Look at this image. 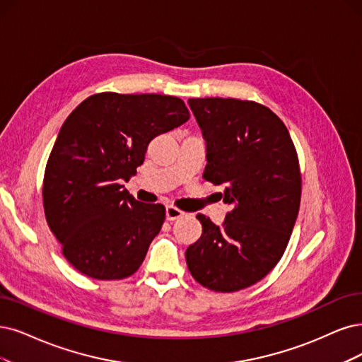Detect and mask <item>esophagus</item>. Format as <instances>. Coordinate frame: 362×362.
<instances>
[{"instance_id":"esophagus-1","label":"esophagus","mask_w":362,"mask_h":362,"mask_svg":"<svg viewBox=\"0 0 362 362\" xmlns=\"http://www.w3.org/2000/svg\"><path fill=\"white\" fill-rule=\"evenodd\" d=\"M183 215H185V213H183L182 210L176 209V207H173V206H167V207H165V218H167L168 221L179 219V218H182Z\"/></svg>"}]
</instances>
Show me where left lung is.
I'll return each instance as SVG.
<instances>
[{"label":"left lung","instance_id":"left-lung-1","mask_svg":"<svg viewBox=\"0 0 362 362\" xmlns=\"http://www.w3.org/2000/svg\"><path fill=\"white\" fill-rule=\"evenodd\" d=\"M206 140L203 177L223 185L231 210L222 225L198 213L203 234L186 249L199 285L235 292L255 285L282 258L301 199L298 156L270 109L235 98H189Z\"/></svg>","mask_w":362,"mask_h":362}]
</instances>
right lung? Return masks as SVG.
Segmentation results:
<instances>
[{
    "label": "right lung",
    "mask_w": 362,
    "mask_h": 362,
    "mask_svg": "<svg viewBox=\"0 0 362 362\" xmlns=\"http://www.w3.org/2000/svg\"><path fill=\"white\" fill-rule=\"evenodd\" d=\"M188 119L180 98L116 92L95 93L65 119L46 165L43 206L76 270L98 280L139 270L165 209L137 202L120 182L137 173L147 144Z\"/></svg>",
    "instance_id": "obj_1"
}]
</instances>
